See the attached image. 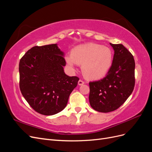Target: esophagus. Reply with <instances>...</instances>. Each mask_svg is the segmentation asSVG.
Listing matches in <instances>:
<instances>
[{
	"instance_id": "1",
	"label": "esophagus",
	"mask_w": 152,
	"mask_h": 152,
	"mask_svg": "<svg viewBox=\"0 0 152 152\" xmlns=\"http://www.w3.org/2000/svg\"><path fill=\"white\" fill-rule=\"evenodd\" d=\"M78 84H79V86H82V85H83L84 84H85V82H84L83 80L80 79V80H79V82H78Z\"/></svg>"
}]
</instances>
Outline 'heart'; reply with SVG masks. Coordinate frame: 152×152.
<instances>
[{
	"label": "heart",
	"instance_id": "obj_1",
	"mask_svg": "<svg viewBox=\"0 0 152 152\" xmlns=\"http://www.w3.org/2000/svg\"><path fill=\"white\" fill-rule=\"evenodd\" d=\"M67 65L74 68L82 65V70L90 79H99L107 74L113 62V54L110 48L102 45L88 43L78 45L66 57Z\"/></svg>",
	"mask_w": 152,
	"mask_h": 152
}]
</instances>
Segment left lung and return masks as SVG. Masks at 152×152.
<instances>
[{
  "label": "left lung",
  "instance_id": "obj_1",
  "mask_svg": "<svg viewBox=\"0 0 152 152\" xmlns=\"http://www.w3.org/2000/svg\"><path fill=\"white\" fill-rule=\"evenodd\" d=\"M114 50L111 68L103 79L89 82V103L96 111L113 112L122 105L135 85V62L132 54L121 44L110 43Z\"/></svg>",
  "mask_w": 152,
  "mask_h": 152
}]
</instances>
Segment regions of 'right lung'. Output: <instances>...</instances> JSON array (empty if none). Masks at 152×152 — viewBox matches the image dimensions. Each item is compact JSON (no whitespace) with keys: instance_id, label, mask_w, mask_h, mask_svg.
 Instances as JSON below:
<instances>
[{"instance_id":"right-lung-1","label":"right lung","mask_w":152,"mask_h":152,"mask_svg":"<svg viewBox=\"0 0 152 152\" xmlns=\"http://www.w3.org/2000/svg\"><path fill=\"white\" fill-rule=\"evenodd\" d=\"M63 56L54 44L31 48L20 61L21 93L30 107L44 115L62 111L79 80L64 72Z\"/></svg>"}]
</instances>
